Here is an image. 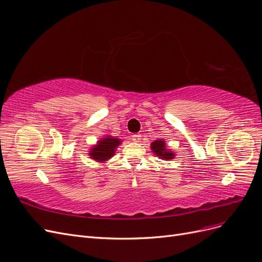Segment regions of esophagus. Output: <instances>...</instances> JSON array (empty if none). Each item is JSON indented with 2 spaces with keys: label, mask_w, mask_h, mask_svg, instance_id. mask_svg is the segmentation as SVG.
<instances>
[{
  "label": "esophagus",
  "mask_w": 262,
  "mask_h": 262,
  "mask_svg": "<svg viewBox=\"0 0 262 262\" xmlns=\"http://www.w3.org/2000/svg\"><path fill=\"white\" fill-rule=\"evenodd\" d=\"M132 141L136 142V143H139V142L141 141V134H133Z\"/></svg>",
  "instance_id": "34e87169"
}]
</instances>
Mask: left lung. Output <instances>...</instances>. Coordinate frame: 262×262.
<instances>
[{
  "instance_id": "8db88e82",
  "label": "left lung",
  "mask_w": 262,
  "mask_h": 262,
  "mask_svg": "<svg viewBox=\"0 0 262 262\" xmlns=\"http://www.w3.org/2000/svg\"><path fill=\"white\" fill-rule=\"evenodd\" d=\"M150 149H152V152L157 157L163 158L164 161H170L176 156L173 150L169 149L167 146H166V141H164L163 139L152 142V143H150Z\"/></svg>"
}]
</instances>
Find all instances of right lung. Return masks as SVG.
Returning <instances> with one entry per match:
<instances>
[{
    "label": "right lung",
    "mask_w": 262,
    "mask_h": 262,
    "mask_svg": "<svg viewBox=\"0 0 262 262\" xmlns=\"http://www.w3.org/2000/svg\"><path fill=\"white\" fill-rule=\"evenodd\" d=\"M121 142L122 141L120 139L114 138L112 136L100 138V140L97 141V143L90 148L89 156H91L92 160L96 161L97 163H105L115 155L116 149L121 144Z\"/></svg>",
    "instance_id": "obj_1"
}]
</instances>
